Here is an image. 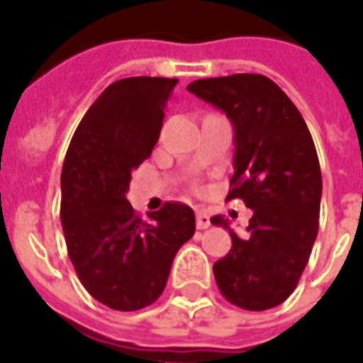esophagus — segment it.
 Masks as SVG:
<instances>
[{
	"label": "esophagus",
	"mask_w": 363,
	"mask_h": 363,
	"mask_svg": "<svg viewBox=\"0 0 363 363\" xmlns=\"http://www.w3.org/2000/svg\"><path fill=\"white\" fill-rule=\"evenodd\" d=\"M206 228H210V217L206 211L197 210V230H206Z\"/></svg>",
	"instance_id": "34e87169"
}]
</instances>
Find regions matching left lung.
Segmentation results:
<instances>
[{"instance_id":"obj_1","label":"left lung","mask_w":363,"mask_h":363,"mask_svg":"<svg viewBox=\"0 0 363 363\" xmlns=\"http://www.w3.org/2000/svg\"><path fill=\"white\" fill-rule=\"evenodd\" d=\"M188 90L226 112L235 128V174L226 201L253 210L231 250L213 264L222 296L237 308L264 311L295 291L318 233L322 174L315 143L293 101L262 74L197 79Z\"/></svg>"}]
</instances>
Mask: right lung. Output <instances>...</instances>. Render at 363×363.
Instances as JSON below:
<instances>
[{
	"instance_id": "1",
	"label": "right lung",
	"mask_w": 363,
	"mask_h": 363,
	"mask_svg": "<svg viewBox=\"0 0 363 363\" xmlns=\"http://www.w3.org/2000/svg\"><path fill=\"white\" fill-rule=\"evenodd\" d=\"M179 79L126 77L104 88L81 119L61 172V226L81 284L116 311H137L164 291L195 213L166 202L143 220L126 199L132 172L152 155Z\"/></svg>"
}]
</instances>
